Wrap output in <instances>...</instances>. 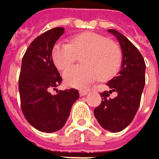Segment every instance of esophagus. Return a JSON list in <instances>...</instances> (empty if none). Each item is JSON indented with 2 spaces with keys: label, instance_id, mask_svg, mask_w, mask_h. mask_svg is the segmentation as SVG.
Instances as JSON below:
<instances>
[{
  "label": "esophagus",
  "instance_id": "esophagus-1",
  "mask_svg": "<svg viewBox=\"0 0 159 159\" xmlns=\"http://www.w3.org/2000/svg\"><path fill=\"white\" fill-rule=\"evenodd\" d=\"M87 93H88V92H87V91H85V90H80L79 91V94L81 97H84V96H85Z\"/></svg>",
  "mask_w": 159,
  "mask_h": 159
}]
</instances>
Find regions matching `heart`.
Here are the masks:
<instances>
[{"label": "heart", "mask_w": 159, "mask_h": 159, "mask_svg": "<svg viewBox=\"0 0 159 159\" xmlns=\"http://www.w3.org/2000/svg\"><path fill=\"white\" fill-rule=\"evenodd\" d=\"M82 55L80 66L68 68ZM53 64L59 71L67 86L82 88L99 77L107 80L119 70L122 62L120 49L114 42L96 33H84L74 36L69 43L59 42L52 52Z\"/></svg>", "instance_id": "1"}]
</instances>
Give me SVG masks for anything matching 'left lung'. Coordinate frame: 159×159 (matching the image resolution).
<instances>
[{"label": "left lung", "instance_id": "1", "mask_svg": "<svg viewBox=\"0 0 159 159\" xmlns=\"http://www.w3.org/2000/svg\"><path fill=\"white\" fill-rule=\"evenodd\" d=\"M107 32L119 42L123 54L122 68L116 76L107 82L110 91L100 93L102 101L93 113L103 129L117 133L127 127L137 113L145 85L146 65L141 52L125 35L115 29ZM113 91L118 95L109 98Z\"/></svg>", "mask_w": 159, "mask_h": 159}]
</instances>
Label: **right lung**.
Masks as SVG:
<instances>
[{
    "label": "right lung",
    "instance_id": "add662e5",
    "mask_svg": "<svg viewBox=\"0 0 159 159\" xmlns=\"http://www.w3.org/2000/svg\"><path fill=\"white\" fill-rule=\"evenodd\" d=\"M63 27H55L34 39L22 59L18 80L21 109L32 126L41 132L53 133L63 127L73 104L78 100L75 89L56 91L62 78L53 64L52 52Z\"/></svg>",
    "mask_w": 159,
    "mask_h": 159
}]
</instances>
